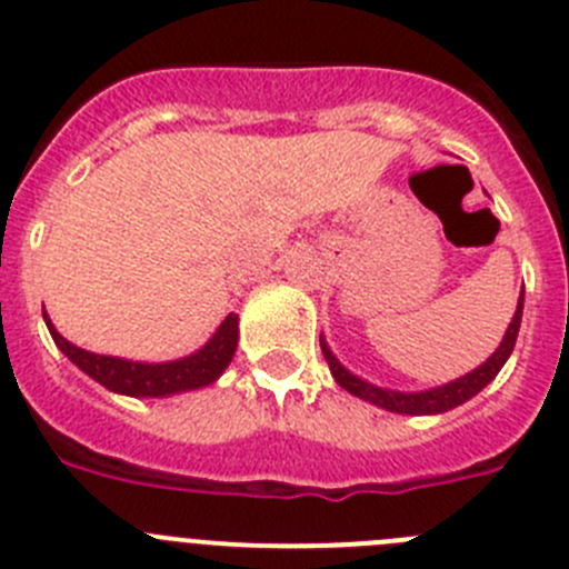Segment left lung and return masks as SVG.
<instances>
[{
    "mask_svg": "<svg viewBox=\"0 0 569 569\" xmlns=\"http://www.w3.org/2000/svg\"><path fill=\"white\" fill-rule=\"evenodd\" d=\"M521 306H525V295L519 297V309H516L513 322H510L508 331H505V340H501V346L496 348L493 357H490L488 362H482V366L476 368V371L465 373L462 380H453L442 388H433V391L399 393V391H388V388L371 386V382L360 380V377H355L351 371H346V368L337 362V357L329 351V346L320 340L322 357H326V362H329L331 373H335V380L340 382L348 393H355V397L368 399V402H373V406H380V408H388V411L411 413V417H417V413H442V411H450V408L462 406V402H468L470 397H476V393L482 391V388L493 380L496 373L501 371V366L508 362L510 351H513V346H516V337H519Z\"/></svg>",
    "mask_w": 569,
    "mask_h": 569,
    "instance_id": "obj_1",
    "label": "left lung"
}]
</instances>
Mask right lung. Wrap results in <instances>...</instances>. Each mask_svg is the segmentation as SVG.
<instances>
[{"instance_id":"1","label":"right lung","mask_w":569,"mask_h":569,"mask_svg":"<svg viewBox=\"0 0 569 569\" xmlns=\"http://www.w3.org/2000/svg\"><path fill=\"white\" fill-rule=\"evenodd\" d=\"M50 337L56 346L96 382L116 393H127V397H167V393L192 391V388H203L221 377L223 368L232 362L234 348H238V315H229L221 322V329L214 331L212 340L192 357H183L176 362H130L119 360V357H101L90 355L84 348L68 342L59 331L53 329V322L44 315Z\"/></svg>"}]
</instances>
